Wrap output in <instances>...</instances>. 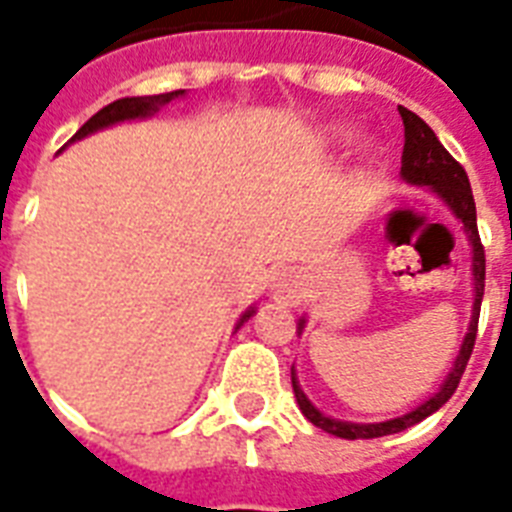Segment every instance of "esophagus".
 Returning a JSON list of instances; mask_svg holds the SVG:
<instances>
[{
  "label": "esophagus",
  "instance_id": "esophagus-1",
  "mask_svg": "<svg viewBox=\"0 0 512 512\" xmlns=\"http://www.w3.org/2000/svg\"><path fill=\"white\" fill-rule=\"evenodd\" d=\"M300 273L295 268H284V271L276 273V279H273V289H276V297L281 300H295L297 292H300Z\"/></svg>",
  "mask_w": 512,
  "mask_h": 512
}]
</instances>
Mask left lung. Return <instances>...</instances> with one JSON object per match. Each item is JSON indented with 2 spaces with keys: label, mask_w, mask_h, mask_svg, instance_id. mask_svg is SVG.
Masks as SVG:
<instances>
[{
  "label": "left lung",
  "mask_w": 512,
  "mask_h": 512,
  "mask_svg": "<svg viewBox=\"0 0 512 512\" xmlns=\"http://www.w3.org/2000/svg\"><path fill=\"white\" fill-rule=\"evenodd\" d=\"M398 114L404 119V154H401V175H404L406 183L414 185H430L438 196H444L446 204L454 209V215L460 217L465 231L470 236V244H473V276H476V303H473V321H470L468 337L462 342L460 356L454 361L452 374L446 377L444 388L438 390L436 396L428 398L425 404L417 406L414 412L404 414V417H396V420L377 422V425H356V422H340L332 420V417H324V414L316 409V406L305 398V393L297 385L295 374H292V388H295V398L303 414L316 425V428L327 430L332 436L348 438V441H356V438H380L390 436V433H398V430H406L422 422L428 414H433L436 409L452 398V393L457 390L462 380V372L470 361V353H473V345H476V332H478V316H481V300H484V279H486V255L484 244H481V236H478V223H476V201H473V191H470L468 172L462 170V164L454 159L441 140L436 138V132L430 130L428 124L422 122L420 116L412 114L409 108H398ZM303 327V324H300Z\"/></svg>",
  "instance_id": "left-lung-1"
}]
</instances>
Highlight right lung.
I'll list each match as a JSON object with an SVG mask.
<instances>
[{
	"label": "right lung",
	"mask_w": 512,
	"mask_h": 512,
	"mask_svg": "<svg viewBox=\"0 0 512 512\" xmlns=\"http://www.w3.org/2000/svg\"><path fill=\"white\" fill-rule=\"evenodd\" d=\"M177 95H183V90H175V92H162V95H143V98H122V100H114V103H108L106 108H100L98 114L92 116L90 122H84L79 127L71 140H82L84 135H90L95 130H103L108 124H116V122H124V119H138V116H148L154 114L156 108L164 106V103H170L172 98ZM252 316V311L244 313V319L247 321Z\"/></svg>",
	"instance_id": "right-lung-1"
}]
</instances>
